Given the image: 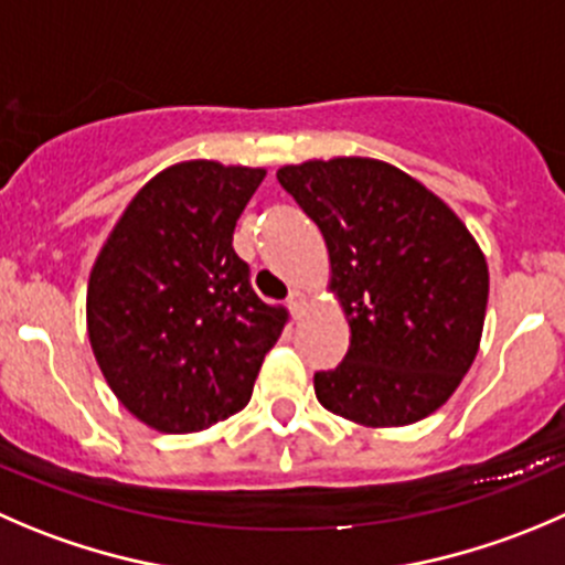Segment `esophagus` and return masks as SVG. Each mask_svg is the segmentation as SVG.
Instances as JSON below:
<instances>
[{"instance_id":"obj_1","label":"esophagus","mask_w":565,"mask_h":565,"mask_svg":"<svg viewBox=\"0 0 565 565\" xmlns=\"http://www.w3.org/2000/svg\"><path fill=\"white\" fill-rule=\"evenodd\" d=\"M306 303H309V298H306V292H300V289H295V292H289L287 298V306L292 315H300V311L306 309Z\"/></svg>"}]
</instances>
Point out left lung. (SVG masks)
Instances as JSON below:
<instances>
[{"instance_id":"8db88e82","label":"left lung","mask_w":565,"mask_h":565,"mask_svg":"<svg viewBox=\"0 0 565 565\" xmlns=\"http://www.w3.org/2000/svg\"><path fill=\"white\" fill-rule=\"evenodd\" d=\"M281 188L317 223L331 289L350 326L317 399L364 428L434 414L472 366L489 303V265L461 217L399 168L333 157L278 168Z\"/></svg>"}]
</instances>
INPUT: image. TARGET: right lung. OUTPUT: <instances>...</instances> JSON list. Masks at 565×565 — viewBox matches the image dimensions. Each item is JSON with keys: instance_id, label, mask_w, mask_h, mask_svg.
<instances>
[{"instance_id": "add662e5", "label": "right lung", "mask_w": 565, "mask_h": 565, "mask_svg": "<svg viewBox=\"0 0 565 565\" xmlns=\"http://www.w3.org/2000/svg\"><path fill=\"white\" fill-rule=\"evenodd\" d=\"M265 168L188 160L137 190L87 281L104 381L160 434H195L248 405L287 309L256 298L234 226Z\"/></svg>"}]
</instances>
